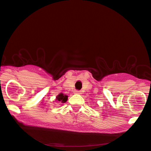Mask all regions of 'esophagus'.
<instances>
[{"label": "esophagus", "instance_id": "esophagus-1", "mask_svg": "<svg viewBox=\"0 0 151 151\" xmlns=\"http://www.w3.org/2000/svg\"><path fill=\"white\" fill-rule=\"evenodd\" d=\"M75 94H81V91H80V90H75Z\"/></svg>", "mask_w": 151, "mask_h": 151}]
</instances>
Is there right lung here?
<instances>
[{"instance_id":"add662e5","label":"right lung","mask_w":151,"mask_h":151,"mask_svg":"<svg viewBox=\"0 0 151 151\" xmlns=\"http://www.w3.org/2000/svg\"><path fill=\"white\" fill-rule=\"evenodd\" d=\"M57 100H58L59 101H61V103H65L68 100V96L65 95H63V94H59L57 97Z\"/></svg>"}]
</instances>
